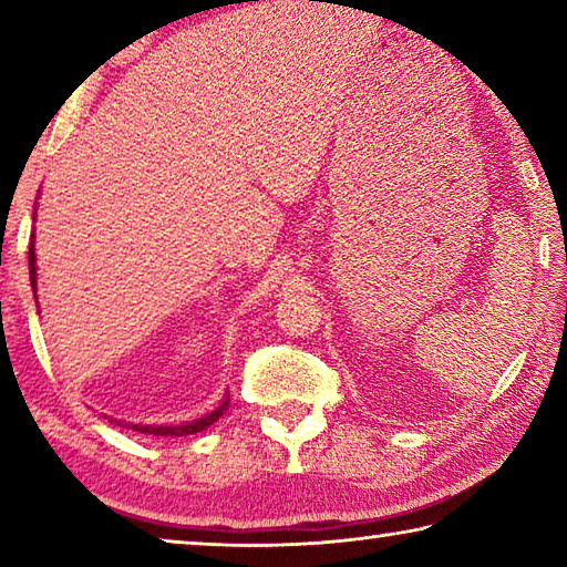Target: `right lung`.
<instances>
[{"label": "right lung", "mask_w": 567, "mask_h": 567, "mask_svg": "<svg viewBox=\"0 0 567 567\" xmlns=\"http://www.w3.org/2000/svg\"><path fill=\"white\" fill-rule=\"evenodd\" d=\"M37 215V213H34ZM30 282H32V290H34V302H37V255H34V233L30 237ZM40 307V305H37ZM229 408V395H225V400L219 402V405L215 410H209L207 415L192 420V422H182V425H140V422H124V420H117V417H107L110 422H114V425H127L130 430H134V433H145V435H152V437H185V435H195V433H203V430H207L213 422H217L219 417L225 415V410Z\"/></svg>", "instance_id": "add662e5"}]
</instances>
